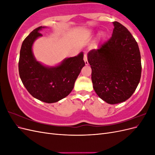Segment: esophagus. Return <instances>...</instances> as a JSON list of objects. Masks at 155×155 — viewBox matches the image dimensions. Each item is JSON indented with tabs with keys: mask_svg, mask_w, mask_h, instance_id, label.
<instances>
[{
	"mask_svg": "<svg viewBox=\"0 0 155 155\" xmlns=\"http://www.w3.org/2000/svg\"><path fill=\"white\" fill-rule=\"evenodd\" d=\"M83 59L84 61H85V64L87 65L88 64V60H87V54L85 53V54H84V57H83Z\"/></svg>",
	"mask_w": 155,
	"mask_h": 155,
	"instance_id": "1",
	"label": "esophagus"
}]
</instances>
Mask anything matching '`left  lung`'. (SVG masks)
Wrapping results in <instances>:
<instances>
[{
  "label": "left lung",
  "mask_w": 155,
  "mask_h": 155,
  "mask_svg": "<svg viewBox=\"0 0 155 155\" xmlns=\"http://www.w3.org/2000/svg\"><path fill=\"white\" fill-rule=\"evenodd\" d=\"M112 37L88 54L95 92L109 104L128 100L140 80L141 56L137 42L120 22H113Z\"/></svg>",
  "instance_id": "1"
}]
</instances>
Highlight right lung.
<instances>
[{
  "label": "right lung",
  "instance_id": "obj_1",
  "mask_svg": "<svg viewBox=\"0 0 155 155\" xmlns=\"http://www.w3.org/2000/svg\"><path fill=\"white\" fill-rule=\"evenodd\" d=\"M39 26L33 30L23 41L18 61V72L27 91L36 99L54 103L71 92L78 76L85 66L83 54L65 59L60 65L48 68L37 61L31 46L34 41L42 36Z\"/></svg>",
  "mask_w": 155,
  "mask_h": 155
}]
</instances>
